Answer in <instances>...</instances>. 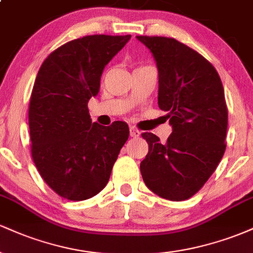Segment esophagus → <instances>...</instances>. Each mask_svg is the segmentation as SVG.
<instances>
[{
  "instance_id": "34e87169",
  "label": "esophagus",
  "mask_w": 253,
  "mask_h": 253,
  "mask_svg": "<svg viewBox=\"0 0 253 253\" xmlns=\"http://www.w3.org/2000/svg\"><path fill=\"white\" fill-rule=\"evenodd\" d=\"M140 134H141V132L139 129H136L135 127H130L129 128V135L132 136V138H138Z\"/></svg>"
}]
</instances>
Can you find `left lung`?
<instances>
[{
    "instance_id": "left-lung-1",
    "label": "left lung",
    "mask_w": 253,
    "mask_h": 253,
    "mask_svg": "<svg viewBox=\"0 0 253 253\" xmlns=\"http://www.w3.org/2000/svg\"><path fill=\"white\" fill-rule=\"evenodd\" d=\"M136 39L155 57L158 106L172 126L163 144L153 133L141 134L149 144L141 176L158 196L188 200L208 181L226 150L228 112L221 80L205 57L173 38Z\"/></svg>"
}]
</instances>
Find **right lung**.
<instances>
[{"label": "right lung", "mask_w": 253, "mask_h": 253, "mask_svg": "<svg viewBox=\"0 0 253 253\" xmlns=\"http://www.w3.org/2000/svg\"><path fill=\"white\" fill-rule=\"evenodd\" d=\"M130 36H86L58 47L43 60L32 90L31 152L42 179L59 196L83 201L106 187L128 125L91 123L88 102L96 96L104 66Z\"/></svg>", "instance_id": "1"}]
</instances>
